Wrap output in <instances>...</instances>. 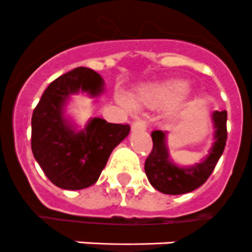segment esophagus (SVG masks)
Wrapping results in <instances>:
<instances>
[{
    "label": "esophagus",
    "instance_id": "34e87169",
    "mask_svg": "<svg viewBox=\"0 0 252 252\" xmlns=\"http://www.w3.org/2000/svg\"><path fill=\"white\" fill-rule=\"evenodd\" d=\"M131 128H132V131H144V130L147 128L146 121H143V120L135 121V122L132 124Z\"/></svg>",
    "mask_w": 252,
    "mask_h": 252
}]
</instances>
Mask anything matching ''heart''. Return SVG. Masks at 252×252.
<instances>
[{
	"label": "heart",
	"instance_id": "1",
	"mask_svg": "<svg viewBox=\"0 0 252 252\" xmlns=\"http://www.w3.org/2000/svg\"><path fill=\"white\" fill-rule=\"evenodd\" d=\"M187 88L189 83L183 79H168L156 83H148L139 87L132 101L138 106L162 108L177 100L181 94L187 91ZM117 100L127 112L134 110V104L128 97L124 94H118Z\"/></svg>",
	"mask_w": 252,
	"mask_h": 252
}]
</instances>
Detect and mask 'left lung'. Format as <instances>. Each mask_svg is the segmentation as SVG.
<instances>
[{
  "label": "left lung",
  "mask_w": 252,
  "mask_h": 252,
  "mask_svg": "<svg viewBox=\"0 0 252 252\" xmlns=\"http://www.w3.org/2000/svg\"><path fill=\"white\" fill-rule=\"evenodd\" d=\"M213 143L208 155L200 162L190 166H181L172 160L166 144V131H152L154 148L147 158L144 170L150 183L158 191L168 195L187 194L196 190L208 180L226 144V110H215L212 113Z\"/></svg>",
  "instance_id": "obj_1"
}]
</instances>
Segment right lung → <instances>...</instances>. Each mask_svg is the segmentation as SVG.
Listing matches in <instances>:
<instances>
[{"label":"right lung","instance_id":"1","mask_svg":"<svg viewBox=\"0 0 252 252\" xmlns=\"http://www.w3.org/2000/svg\"><path fill=\"white\" fill-rule=\"evenodd\" d=\"M105 83L88 67H76L48 86L31 121L33 158L53 185L63 190L92 186L105 168L112 151L130 132L128 125L109 124L90 118L84 127L66 114L72 94L79 92L94 98Z\"/></svg>","mask_w":252,"mask_h":252}]
</instances>
